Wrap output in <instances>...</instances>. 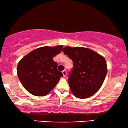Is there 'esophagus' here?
Listing matches in <instances>:
<instances>
[{"instance_id":"1","label":"esophagus","mask_w":128,"mask_h":128,"mask_svg":"<svg viewBox=\"0 0 128 128\" xmlns=\"http://www.w3.org/2000/svg\"><path fill=\"white\" fill-rule=\"evenodd\" d=\"M62 73H63V75H64V77H66V74H67V73H66V71L65 70H64L62 71Z\"/></svg>"}]
</instances>
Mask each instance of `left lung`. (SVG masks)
<instances>
[{
    "instance_id": "left-lung-1",
    "label": "left lung",
    "mask_w": 128,
    "mask_h": 128,
    "mask_svg": "<svg viewBox=\"0 0 128 128\" xmlns=\"http://www.w3.org/2000/svg\"><path fill=\"white\" fill-rule=\"evenodd\" d=\"M73 62L68 83L73 95L86 98L94 95L102 86L107 73L104 58L88 48L66 46L62 50Z\"/></svg>"
}]
</instances>
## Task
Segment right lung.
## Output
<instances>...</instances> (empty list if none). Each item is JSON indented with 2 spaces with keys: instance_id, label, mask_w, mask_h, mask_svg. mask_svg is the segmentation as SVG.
<instances>
[{
  "instance_id": "obj_1",
  "label": "right lung",
  "mask_w": 128,
  "mask_h": 128,
  "mask_svg": "<svg viewBox=\"0 0 128 128\" xmlns=\"http://www.w3.org/2000/svg\"><path fill=\"white\" fill-rule=\"evenodd\" d=\"M62 45L43 46L35 50L20 60L17 76L26 90L36 96L50 92L63 76L53 58L62 50Z\"/></svg>"
}]
</instances>
